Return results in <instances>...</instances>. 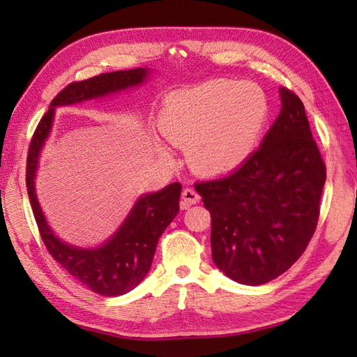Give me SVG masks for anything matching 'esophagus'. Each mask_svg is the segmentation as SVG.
<instances>
[{
	"label": "esophagus",
	"instance_id": "34e87169",
	"mask_svg": "<svg viewBox=\"0 0 357 357\" xmlns=\"http://www.w3.org/2000/svg\"><path fill=\"white\" fill-rule=\"evenodd\" d=\"M201 199L199 193L195 190V188H184L183 192V207L184 208H188L190 206H193V204H198Z\"/></svg>",
	"mask_w": 357,
	"mask_h": 357
}]
</instances>
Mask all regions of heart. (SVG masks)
<instances>
[{
  "label": "heart",
  "instance_id": "1",
  "mask_svg": "<svg viewBox=\"0 0 357 357\" xmlns=\"http://www.w3.org/2000/svg\"><path fill=\"white\" fill-rule=\"evenodd\" d=\"M267 113V98L252 82L213 79L167 96L161 132L176 146H187L196 172L225 174L253 153Z\"/></svg>",
  "mask_w": 357,
  "mask_h": 357
}]
</instances>
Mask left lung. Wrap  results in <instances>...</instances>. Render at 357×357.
<instances>
[{
  "label": "left lung",
  "instance_id": "1",
  "mask_svg": "<svg viewBox=\"0 0 357 357\" xmlns=\"http://www.w3.org/2000/svg\"><path fill=\"white\" fill-rule=\"evenodd\" d=\"M279 116L233 173L195 184L211 216V257L225 276L262 285L305 252L327 178L299 96L280 87Z\"/></svg>",
  "mask_w": 357,
  "mask_h": 357
}]
</instances>
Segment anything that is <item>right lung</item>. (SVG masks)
Segmentation results:
<instances>
[{"instance_id": "add662e5", "label": "right lung", "mask_w": 357, "mask_h": 357, "mask_svg": "<svg viewBox=\"0 0 357 357\" xmlns=\"http://www.w3.org/2000/svg\"><path fill=\"white\" fill-rule=\"evenodd\" d=\"M149 70L138 67L132 70L101 73L84 81H75L64 87L50 102L32 136L27 153L26 185L33 216L41 239L53 259L77 278L81 284L101 296H121L138 285L150 270L158 241L179 211L183 185L173 183L156 193H147L136 201L132 211L113 236L98 248H78L58 239L49 229L35 193V173L44 141L47 139L53 113L58 105H69L92 98L139 86Z\"/></svg>"}]
</instances>
